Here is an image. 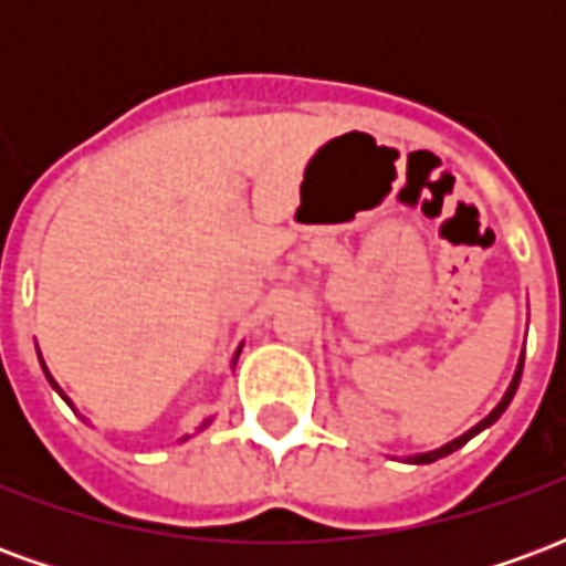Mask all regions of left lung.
Here are the masks:
<instances>
[{
    "label": "left lung",
    "instance_id": "1",
    "mask_svg": "<svg viewBox=\"0 0 566 566\" xmlns=\"http://www.w3.org/2000/svg\"><path fill=\"white\" fill-rule=\"evenodd\" d=\"M522 369H524V355L518 357V367H515V373H512V381H510V388H506V394L500 397V403L488 412L479 424H473L467 433H461V437H454L451 442H446V446H439V449H430V451H418V454H406L403 461L406 463H433L439 461V458H446V454H451V451H458L461 446H467L470 439L475 437V433H482V430H488V427L494 424L503 412H506V406L512 403V397H515V391H518V381H522Z\"/></svg>",
    "mask_w": 566,
    "mask_h": 566
}]
</instances>
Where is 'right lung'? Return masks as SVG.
<instances>
[{
	"mask_svg": "<svg viewBox=\"0 0 566 566\" xmlns=\"http://www.w3.org/2000/svg\"><path fill=\"white\" fill-rule=\"evenodd\" d=\"M35 352H39V348H35ZM239 352H242V345H239V348H235V355H233V364H230V367H235V360H239ZM39 360H42V355H39ZM42 369H44V379L51 381V388H54V391L60 394V397H63V400H66V403L72 406V409H75V403H72V400H69V397H66V391H63V388H60V385H56V379H54V376H51V369L44 367V360H42ZM75 412H78V409H75ZM209 424H211V418H206V421H202V424H199V430H206V427H209ZM185 439H187V437H181V439H178V442H185Z\"/></svg>",
	"mask_w": 566,
	"mask_h": 566,
	"instance_id": "add662e5",
	"label": "right lung"
}]
</instances>
